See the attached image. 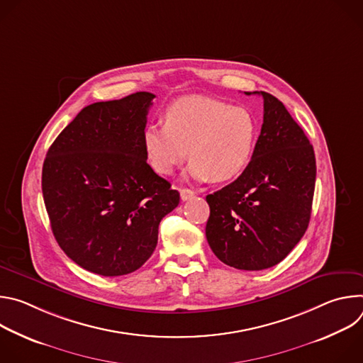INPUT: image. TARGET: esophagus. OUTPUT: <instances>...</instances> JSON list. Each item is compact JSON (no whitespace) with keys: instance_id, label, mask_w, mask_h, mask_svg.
I'll use <instances>...</instances> for the list:
<instances>
[{"instance_id":"obj_1","label":"esophagus","mask_w":363,"mask_h":363,"mask_svg":"<svg viewBox=\"0 0 363 363\" xmlns=\"http://www.w3.org/2000/svg\"><path fill=\"white\" fill-rule=\"evenodd\" d=\"M179 192H181V199L182 201H188V199H191L194 196V191L188 189V188H182Z\"/></svg>"}]
</instances>
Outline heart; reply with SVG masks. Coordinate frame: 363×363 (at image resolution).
I'll list each match as a JSON object with an SVG mask.
<instances>
[{
  "label": "heart",
  "mask_w": 363,
  "mask_h": 363,
  "mask_svg": "<svg viewBox=\"0 0 363 363\" xmlns=\"http://www.w3.org/2000/svg\"><path fill=\"white\" fill-rule=\"evenodd\" d=\"M258 135V121L248 109L188 96L165 111L164 125H147L142 140L149 165L161 175H172L189 153L192 179L227 182L250 167Z\"/></svg>",
  "instance_id": "b5f03b06"
}]
</instances>
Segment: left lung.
<instances>
[{
    "mask_svg": "<svg viewBox=\"0 0 363 363\" xmlns=\"http://www.w3.org/2000/svg\"><path fill=\"white\" fill-rule=\"evenodd\" d=\"M250 167L206 195L205 235L223 263L257 272L279 264L304 235L316 182V160L303 129L270 93ZM251 94V93H245Z\"/></svg>",
    "mask_w": 363,
    "mask_h": 363,
    "instance_id": "obj_1",
    "label": "left lung"
}]
</instances>
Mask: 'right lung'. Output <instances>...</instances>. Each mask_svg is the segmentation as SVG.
I'll return each instance as SVG.
<instances>
[{
    "label": "right lung",
    "mask_w": 363,
    "mask_h": 363,
    "mask_svg": "<svg viewBox=\"0 0 363 363\" xmlns=\"http://www.w3.org/2000/svg\"><path fill=\"white\" fill-rule=\"evenodd\" d=\"M155 94L86 106L50 146L41 188L51 230L72 260L115 277L145 264L179 192L146 162L142 140Z\"/></svg>",
    "instance_id": "right-lung-1"
}]
</instances>
